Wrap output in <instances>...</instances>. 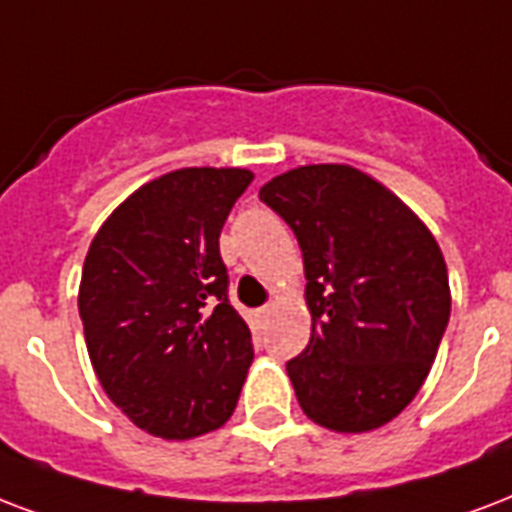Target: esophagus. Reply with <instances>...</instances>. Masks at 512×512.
Returning a JSON list of instances; mask_svg holds the SVG:
<instances>
[{
    "label": "esophagus",
    "instance_id": "obj_1",
    "mask_svg": "<svg viewBox=\"0 0 512 512\" xmlns=\"http://www.w3.org/2000/svg\"><path fill=\"white\" fill-rule=\"evenodd\" d=\"M268 314H271V306L257 308V317H260V319H265V317H268Z\"/></svg>",
    "mask_w": 512,
    "mask_h": 512
}]
</instances>
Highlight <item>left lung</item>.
Returning a JSON list of instances; mask_svg holds the SVG:
<instances>
[{"instance_id":"8db88e82","label":"left lung","mask_w":512,"mask_h":512,"mask_svg":"<svg viewBox=\"0 0 512 512\" xmlns=\"http://www.w3.org/2000/svg\"><path fill=\"white\" fill-rule=\"evenodd\" d=\"M303 252L311 341L287 376L300 408L333 432H370L424 384L451 314L429 228L381 182L346 163L284 171L260 187Z\"/></svg>"}]
</instances>
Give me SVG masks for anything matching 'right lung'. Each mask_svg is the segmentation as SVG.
<instances>
[{"label": "right lung", "mask_w": 512, "mask_h": 512, "mask_svg": "<svg viewBox=\"0 0 512 512\" xmlns=\"http://www.w3.org/2000/svg\"><path fill=\"white\" fill-rule=\"evenodd\" d=\"M255 174L177 169L152 179L93 236L80 279L88 357L112 403L163 440L222 427L255 360L228 303L220 233Z\"/></svg>", "instance_id": "1"}]
</instances>
